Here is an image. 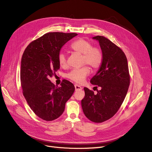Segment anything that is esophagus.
<instances>
[{
	"instance_id": "1",
	"label": "esophagus",
	"mask_w": 152,
	"mask_h": 152,
	"mask_svg": "<svg viewBox=\"0 0 152 152\" xmlns=\"http://www.w3.org/2000/svg\"><path fill=\"white\" fill-rule=\"evenodd\" d=\"M75 91H77V90H81V89H82V87H81L80 86L77 85V84H75Z\"/></svg>"
}]
</instances>
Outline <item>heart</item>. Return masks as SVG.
I'll use <instances>...</instances> for the list:
<instances>
[{
	"mask_svg": "<svg viewBox=\"0 0 152 152\" xmlns=\"http://www.w3.org/2000/svg\"><path fill=\"white\" fill-rule=\"evenodd\" d=\"M70 48L74 52L82 54V65H88L93 70H96L102 65L103 58L102 50L98 48L93 47L89 41L82 38L77 39L70 45ZM58 62L61 66L64 67L66 65V56L64 53H59ZM89 73V68L84 66L79 69H73L67 73L66 77L76 83L80 84Z\"/></svg>",
	"mask_w": 152,
	"mask_h": 152,
	"instance_id": "b5f03b06",
	"label": "heart"
}]
</instances>
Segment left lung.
I'll return each mask as SVG.
<instances>
[{"mask_svg":"<svg viewBox=\"0 0 152 152\" xmlns=\"http://www.w3.org/2000/svg\"><path fill=\"white\" fill-rule=\"evenodd\" d=\"M93 39L99 42L103 62L91 83L100 87L97 94L84 87L85 96L81 101L82 110L91 121L101 123L108 120L120 108L130 84L127 58L122 49L103 36Z\"/></svg>","mask_w":152,"mask_h":152,"instance_id":"1","label":"left lung"}]
</instances>
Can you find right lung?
I'll list each match as a JSON object with an SVG mask.
<instances>
[{
	"label": "right lung",
	"mask_w": 152,
	"mask_h": 152,
	"mask_svg": "<svg viewBox=\"0 0 152 152\" xmlns=\"http://www.w3.org/2000/svg\"><path fill=\"white\" fill-rule=\"evenodd\" d=\"M77 34L50 32L31 42L23 54L20 79L23 94L36 115L46 121L60 117L65 103L74 93L72 82L63 80L61 87L49 79L59 69L61 48Z\"/></svg>",
	"instance_id": "right-lung-1"
}]
</instances>
